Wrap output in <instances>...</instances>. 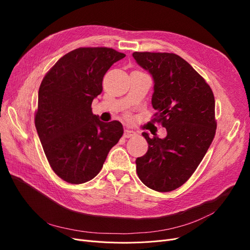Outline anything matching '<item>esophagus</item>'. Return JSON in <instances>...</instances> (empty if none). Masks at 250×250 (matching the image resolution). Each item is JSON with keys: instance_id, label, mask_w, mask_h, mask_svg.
<instances>
[{"instance_id": "1", "label": "esophagus", "mask_w": 250, "mask_h": 250, "mask_svg": "<svg viewBox=\"0 0 250 250\" xmlns=\"http://www.w3.org/2000/svg\"><path fill=\"white\" fill-rule=\"evenodd\" d=\"M137 134L134 132V130H130V129H125V132H124V137L125 138H133V137H135Z\"/></svg>"}]
</instances>
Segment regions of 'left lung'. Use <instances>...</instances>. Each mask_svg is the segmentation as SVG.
<instances>
[{"instance_id": "1", "label": "left lung", "mask_w": 250, "mask_h": 250, "mask_svg": "<svg viewBox=\"0 0 250 250\" xmlns=\"http://www.w3.org/2000/svg\"><path fill=\"white\" fill-rule=\"evenodd\" d=\"M134 59L154 79L153 120L167 136L143 137L147 153L137 158V174L149 188L168 192L186 183L216 134L214 93L205 79L175 54L136 51Z\"/></svg>"}]
</instances>
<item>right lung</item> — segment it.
<instances>
[{
  "mask_svg": "<svg viewBox=\"0 0 250 250\" xmlns=\"http://www.w3.org/2000/svg\"><path fill=\"white\" fill-rule=\"evenodd\" d=\"M125 57L110 47H79L45 74L38 91L34 123L54 172L72 185L93 179L124 134L120 122L102 123L91 104L103 77Z\"/></svg>",
  "mask_w": 250,
  "mask_h": 250,
  "instance_id": "1",
  "label": "right lung"
}]
</instances>
